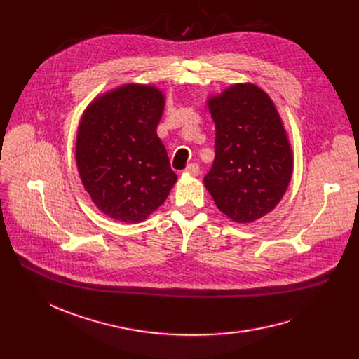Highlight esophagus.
<instances>
[{
    "label": "esophagus",
    "mask_w": 359,
    "mask_h": 359,
    "mask_svg": "<svg viewBox=\"0 0 359 359\" xmlns=\"http://www.w3.org/2000/svg\"><path fill=\"white\" fill-rule=\"evenodd\" d=\"M186 175H191V176H198L199 175V165L196 163H192L186 167L184 170Z\"/></svg>",
    "instance_id": "obj_1"
}]
</instances>
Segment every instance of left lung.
I'll list each match as a JSON object with an SVG mask.
<instances>
[{
    "label": "left lung",
    "mask_w": 359,
    "mask_h": 359,
    "mask_svg": "<svg viewBox=\"0 0 359 359\" xmlns=\"http://www.w3.org/2000/svg\"><path fill=\"white\" fill-rule=\"evenodd\" d=\"M215 123V160L203 177L217 208L237 224L265 217L284 198L294 157L288 132L266 91L237 83L206 99Z\"/></svg>",
    "instance_id": "1"
}]
</instances>
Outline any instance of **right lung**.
<instances>
[{
    "label": "right lung",
    "mask_w": 359,
    "mask_h": 359,
    "mask_svg": "<svg viewBox=\"0 0 359 359\" xmlns=\"http://www.w3.org/2000/svg\"><path fill=\"white\" fill-rule=\"evenodd\" d=\"M164 104L157 86L126 83L99 94L83 111L75 164L86 192L111 219L145 221L177 180L157 135Z\"/></svg>",
    "instance_id": "right-lung-1"
}]
</instances>
